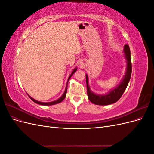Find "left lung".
<instances>
[{
  "label": "left lung",
  "mask_w": 154,
  "mask_h": 154,
  "mask_svg": "<svg viewBox=\"0 0 154 154\" xmlns=\"http://www.w3.org/2000/svg\"><path fill=\"white\" fill-rule=\"evenodd\" d=\"M123 52L125 57L127 60V69L123 79L121 83L114 89L111 90L109 93L105 95H99L91 91L90 87L88 85V76L86 74V84L87 88V96L88 100L92 103L98 105H107L116 103L118 101L120 97L123 95L124 91L127 88L128 82L130 80L132 74V63L131 58H130V50L129 46L127 44L124 45Z\"/></svg>",
  "instance_id": "1"
}]
</instances>
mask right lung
Returning <instances> with one entry per match:
<instances>
[{"mask_svg":"<svg viewBox=\"0 0 154 154\" xmlns=\"http://www.w3.org/2000/svg\"><path fill=\"white\" fill-rule=\"evenodd\" d=\"M76 70H77V68H75V69H74L73 70V71H72V73H71V75L69 76V78H68L67 82V85H66V90H65L64 93L63 94V95H62L61 97H60L59 99H58V100H55V101H51V102H48V103H44V102H40V101H39L35 100V99H33V98H32V97H31V96H29L28 95V96H29V97H30V99H31L32 101H34L35 103H37V104H39V105H53L57 104V103H60V102H62V101L65 99V97H66V96L67 90V84H68V82H69V79L71 78V77L72 76V74L76 71Z\"/></svg>","mask_w":154,"mask_h":154,"instance_id":"obj_1","label":"right lung"}]
</instances>
